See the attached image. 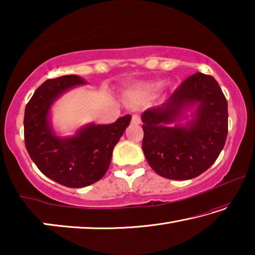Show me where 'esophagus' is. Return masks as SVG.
<instances>
[{
    "label": "esophagus",
    "mask_w": 255,
    "mask_h": 255,
    "mask_svg": "<svg viewBox=\"0 0 255 255\" xmlns=\"http://www.w3.org/2000/svg\"><path fill=\"white\" fill-rule=\"evenodd\" d=\"M141 123L140 117L138 115H132L131 117V124H135V125H139Z\"/></svg>",
    "instance_id": "1"
}]
</instances>
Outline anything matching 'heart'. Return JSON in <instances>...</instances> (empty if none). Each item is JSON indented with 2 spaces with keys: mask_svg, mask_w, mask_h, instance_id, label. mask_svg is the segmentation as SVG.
<instances>
[{
  "mask_svg": "<svg viewBox=\"0 0 255 255\" xmlns=\"http://www.w3.org/2000/svg\"><path fill=\"white\" fill-rule=\"evenodd\" d=\"M158 88L159 84L157 83H141L130 89L129 94L135 99H145L156 92Z\"/></svg>",
  "mask_w": 255,
  "mask_h": 255,
  "instance_id": "heart-1",
  "label": "heart"
}]
</instances>
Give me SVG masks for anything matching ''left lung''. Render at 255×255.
I'll use <instances>...</instances> for the list:
<instances>
[{
    "instance_id": "1",
    "label": "left lung",
    "mask_w": 255,
    "mask_h": 255,
    "mask_svg": "<svg viewBox=\"0 0 255 255\" xmlns=\"http://www.w3.org/2000/svg\"><path fill=\"white\" fill-rule=\"evenodd\" d=\"M193 105L192 120L180 125L184 111ZM141 122V147L149 166L166 179H193L213 165L225 145L227 100L213 76L196 73L163 106L146 110Z\"/></svg>"
}]
</instances>
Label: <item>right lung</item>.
Wrapping results in <instances>:
<instances>
[{
    "instance_id": "obj_1",
    "label": "right lung",
    "mask_w": 255,
    "mask_h": 255,
    "mask_svg": "<svg viewBox=\"0 0 255 255\" xmlns=\"http://www.w3.org/2000/svg\"><path fill=\"white\" fill-rule=\"evenodd\" d=\"M85 83L77 75L47 80L24 110V143L30 157L47 178L68 188H83L103 178L112 150L131 119L126 115L110 125H89L73 137L56 136L49 122L51 105L67 90Z\"/></svg>"
}]
</instances>
